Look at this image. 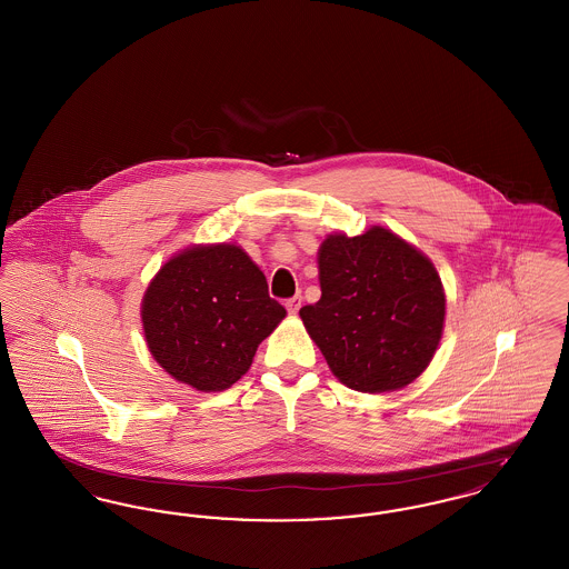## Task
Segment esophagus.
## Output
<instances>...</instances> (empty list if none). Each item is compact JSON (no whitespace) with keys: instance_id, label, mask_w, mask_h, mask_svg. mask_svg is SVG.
Segmentation results:
<instances>
[{"instance_id":"34e87169","label":"esophagus","mask_w":569,"mask_h":569,"mask_svg":"<svg viewBox=\"0 0 569 569\" xmlns=\"http://www.w3.org/2000/svg\"><path fill=\"white\" fill-rule=\"evenodd\" d=\"M300 305H302V297H300V295H297V297L288 298V300H286V307H288V311H290V313H298Z\"/></svg>"}]
</instances>
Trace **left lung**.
Wrapping results in <instances>:
<instances>
[{"label":"left lung","mask_w":569,"mask_h":569,"mask_svg":"<svg viewBox=\"0 0 569 569\" xmlns=\"http://www.w3.org/2000/svg\"><path fill=\"white\" fill-rule=\"evenodd\" d=\"M322 298L298 311L332 376L358 392H392L431 365L446 322L433 262L383 226L328 234L318 249Z\"/></svg>","instance_id":"1"}]
</instances>
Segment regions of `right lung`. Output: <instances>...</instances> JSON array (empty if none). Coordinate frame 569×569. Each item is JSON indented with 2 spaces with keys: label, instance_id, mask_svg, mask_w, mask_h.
<instances>
[{
  "label": "right lung",
  "instance_id": "1",
  "mask_svg": "<svg viewBox=\"0 0 569 569\" xmlns=\"http://www.w3.org/2000/svg\"><path fill=\"white\" fill-rule=\"evenodd\" d=\"M286 318L241 244H191L149 281L140 302L156 362L198 392H221L249 371L258 346Z\"/></svg>",
  "mask_w": 569,
  "mask_h": 569
}]
</instances>
